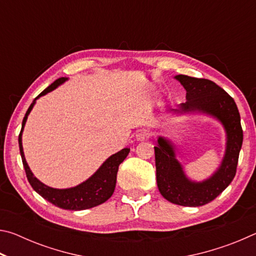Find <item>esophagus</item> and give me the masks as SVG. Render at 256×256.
<instances>
[{"label":"esophagus","instance_id":"34e87169","mask_svg":"<svg viewBox=\"0 0 256 256\" xmlns=\"http://www.w3.org/2000/svg\"><path fill=\"white\" fill-rule=\"evenodd\" d=\"M151 136H152V133H151L150 130H140V131L136 133V138L141 141L148 140Z\"/></svg>","mask_w":256,"mask_h":256}]
</instances>
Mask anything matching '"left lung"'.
Returning a JSON list of instances; mask_svg holds the SVG:
<instances>
[{"label": "left lung", "mask_w": 256, "mask_h": 256, "mask_svg": "<svg viewBox=\"0 0 256 256\" xmlns=\"http://www.w3.org/2000/svg\"><path fill=\"white\" fill-rule=\"evenodd\" d=\"M175 78L183 84L188 99L175 112H208L218 118L227 132V149L222 166L209 180L202 183L190 182L184 175L170 141L159 138L158 144L154 146L157 185L162 196L178 206H201L222 193L236 175L242 144L240 115L232 97L214 81L184 74Z\"/></svg>", "instance_id": "obj_1"}]
</instances>
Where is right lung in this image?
<instances>
[{
  "mask_svg": "<svg viewBox=\"0 0 256 256\" xmlns=\"http://www.w3.org/2000/svg\"><path fill=\"white\" fill-rule=\"evenodd\" d=\"M66 80V78H60V79L54 81L50 86H47L44 92L38 94L37 98L44 96L47 92L54 90L56 86L63 84ZM36 99H34V100H36ZM34 100L32 102V105L29 106L27 112H26L22 120V128H21V131L19 134V149L21 159H22L26 175H27L28 182L30 185H32V188L36 190L40 196L44 198L45 200L53 203L56 206L62 208V209L66 210H86L106 202L108 198L112 196V193H114L118 166L120 162H123V160L126 158V156L130 152V149H122L118 151V154L110 156V157L102 164L100 168H99L89 180H86L82 184L76 186V188L58 190L42 184V182L38 180L36 177L32 175V170H30L28 164L24 159L22 142H21V134H22V130L29 112L32 110V107L34 105Z\"/></svg>",
  "mask_w": 256,
  "mask_h": 256,
  "instance_id": "add662e5",
  "label": "right lung"
}]
</instances>
